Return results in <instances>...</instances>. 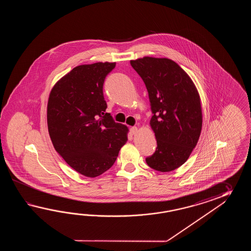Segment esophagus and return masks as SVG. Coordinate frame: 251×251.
Segmentation results:
<instances>
[{
    "label": "esophagus",
    "instance_id": "34e87169",
    "mask_svg": "<svg viewBox=\"0 0 251 251\" xmlns=\"http://www.w3.org/2000/svg\"><path fill=\"white\" fill-rule=\"evenodd\" d=\"M137 131H138V128L136 127V126H133V127L130 128V133H131V134H133V135L137 133Z\"/></svg>",
    "mask_w": 251,
    "mask_h": 251
}]
</instances>
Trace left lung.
Returning <instances> with one entry per match:
<instances>
[{
    "mask_svg": "<svg viewBox=\"0 0 251 251\" xmlns=\"http://www.w3.org/2000/svg\"><path fill=\"white\" fill-rule=\"evenodd\" d=\"M130 64L144 80L153 114L150 125L157 148L146 163L160 172L174 171L187 161L201 133L203 118L198 90L187 73L171 59L145 56Z\"/></svg>",
    "mask_w": 251,
    "mask_h": 251,
    "instance_id": "8db88e82",
    "label": "left lung"
}]
</instances>
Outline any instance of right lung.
<instances>
[{"instance_id": "obj_1", "label": "right lung", "mask_w": 251, "mask_h": 251, "mask_svg": "<svg viewBox=\"0 0 251 251\" xmlns=\"http://www.w3.org/2000/svg\"><path fill=\"white\" fill-rule=\"evenodd\" d=\"M116 63L76 66L54 84L48 103V132L66 163L96 177L112 167L127 141L128 128L106 112L105 78Z\"/></svg>"}]
</instances>
